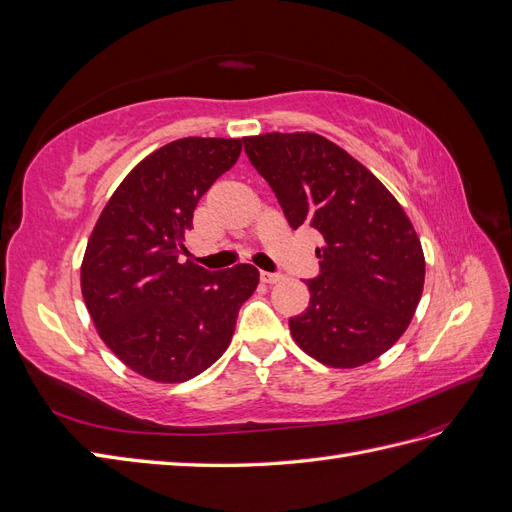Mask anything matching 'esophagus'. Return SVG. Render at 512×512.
<instances>
[{
  "label": "esophagus",
  "mask_w": 512,
  "mask_h": 512,
  "mask_svg": "<svg viewBox=\"0 0 512 512\" xmlns=\"http://www.w3.org/2000/svg\"><path fill=\"white\" fill-rule=\"evenodd\" d=\"M260 280L265 282V284H277V282H282V280H284V275H282V273H269V271H260Z\"/></svg>",
  "instance_id": "esophagus-1"
}]
</instances>
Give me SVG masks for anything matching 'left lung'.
<instances>
[{"label":"left lung","mask_w":512,"mask_h":512,"mask_svg":"<svg viewBox=\"0 0 512 512\" xmlns=\"http://www.w3.org/2000/svg\"><path fill=\"white\" fill-rule=\"evenodd\" d=\"M247 158L271 185L290 228H316L320 273L309 305L288 320L312 359L352 369L404 335L421 301L425 256L395 196L348 151L314 132L243 138Z\"/></svg>","instance_id":"8db88e82"}]
</instances>
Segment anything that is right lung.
Returning <instances> with one entry per match:
<instances>
[{
	"mask_svg": "<svg viewBox=\"0 0 512 512\" xmlns=\"http://www.w3.org/2000/svg\"><path fill=\"white\" fill-rule=\"evenodd\" d=\"M241 138H179L130 170L87 241L81 290L102 342L136 374L185 382L220 359L258 269L181 260L198 200L241 153Z\"/></svg>",
	"mask_w": 512,
	"mask_h": 512,
	"instance_id": "right-lung-1",
	"label": "right lung"
}]
</instances>
